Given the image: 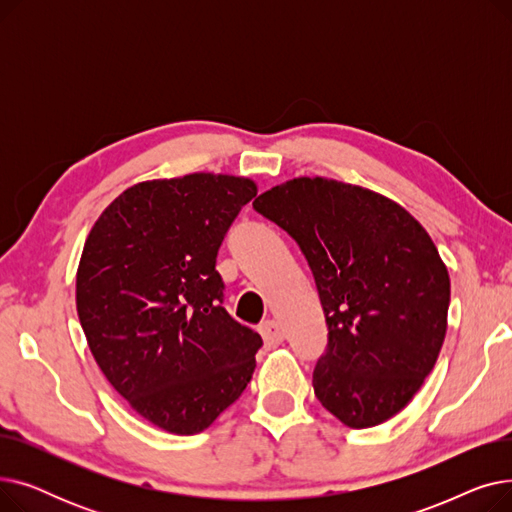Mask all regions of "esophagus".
<instances>
[{
	"label": "esophagus",
	"mask_w": 512,
	"mask_h": 512,
	"mask_svg": "<svg viewBox=\"0 0 512 512\" xmlns=\"http://www.w3.org/2000/svg\"><path fill=\"white\" fill-rule=\"evenodd\" d=\"M259 334L263 336L265 344H270V346H276V344H280L286 338L284 328L278 324L276 319H265L263 324L259 326Z\"/></svg>",
	"instance_id": "esophagus-1"
}]
</instances>
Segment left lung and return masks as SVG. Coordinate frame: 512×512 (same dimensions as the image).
<instances>
[{
    "instance_id": "8db88e82",
    "label": "left lung",
    "mask_w": 512,
    "mask_h": 512,
    "mask_svg": "<svg viewBox=\"0 0 512 512\" xmlns=\"http://www.w3.org/2000/svg\"><path fill=\"white\" fill-rule=\"evenodd\" d=\"M253 207L301 247L328 324L317 400L353 429L405 409L446 336L450 278L425 228L392 199L330 178H292Z\"/></svg>"
}]
</instances>
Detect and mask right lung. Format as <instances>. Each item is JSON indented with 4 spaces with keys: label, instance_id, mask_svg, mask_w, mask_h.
<instances>
[{
    "label": "right lung",
    "instance_id": "1",
    "mask_svg": "<svg viewBox=\"0 0 512 512\" xmlns=\"http://www.w3.org/2000/svg\"><path fill=\"white\" fill-rule=\"evenodd\" d=\"M251 178L186 174L139 182L91 228L76 311L91 353L128 405L170 434L209 427L251 382L263 340L222 307L215 270Z\"/></svg>",
    "mask_w": 512,
    "mask_h": 512
}]
</instances>
